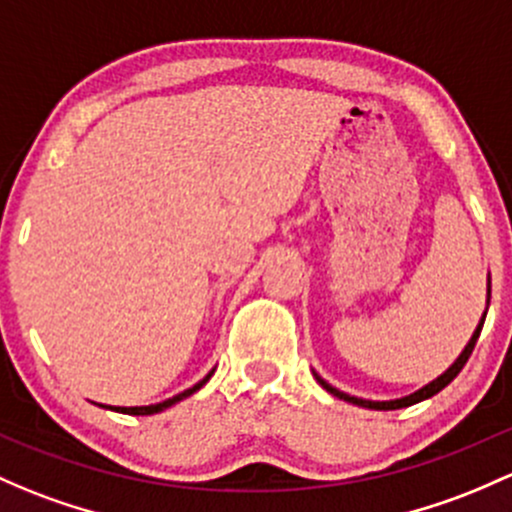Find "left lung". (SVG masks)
Listing matches in <instances>:
<instances>
[{"label": "left lung", "mask_w": 512, "mask_h": 512, "mask_svg": "<svg viewBox=\"0 0 512 512\" xmlns=\"http://www.w3.org/2000/svg\"><path fill=\"white\" fill-rule=\"evenodd\" d=\"M488 304H491V282H488ZM486 311H488V309H486ZM486 311H483V319H481V324L476 326V331H473L471 341L466 343V348H464V351H461L459 358H456L454 363H451L449 368H446L444 373H441L437 380H432V383H429V385L419 387V390H417V392H412V395H407V397H400V400H387V402L363 400V397H353V395H348V392H341V390H336V387H333V385H328L326 380L321 378L319 373H314V378L319 380V385L324 387L326 392H331V395H336L338 400H343V402H351V405H358V407H368V410H402V407L417 405V402H422V400H429V397H434V395H437V392L444 390V387L449 385L451 380H454L456 375L461 373V368H464V365H466V360H469V355L473 353V346H476L478 336H481L483 321H486Z\"/></svg>", "instance_id": "obj_1"}]
</instances>
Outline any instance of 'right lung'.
Listing matches in <instances>:
<instances>
[{"mask_svg":"<svg viewBox=\"0 0 512 512\" xmlns=\"http://www.w3.org/2000/svg\"><path fill=\"white\" fill-rule=\"evenodd\" d=\"M211 375H213V370H211V373L206 375V378H203V380H198V383L193 385V387H188V390L179 392V395L169 397V400H164V402H157V405H147V407H110V410H115V412H125V414H154V412H164L166 407L176 405V402L186 400V397H191L193 392H196V390H201V387L206 385L208 380H211Z\"/></svg>","mask_w":512,"mask_h":512,"instance_id":"1","label":"right lung"}]
</instances>
